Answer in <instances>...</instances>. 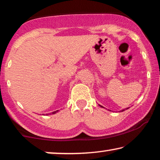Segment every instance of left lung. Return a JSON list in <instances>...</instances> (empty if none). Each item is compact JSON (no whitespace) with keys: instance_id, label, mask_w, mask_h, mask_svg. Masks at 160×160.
Listing matches in <instances>:
<instances>
[{"instance_id":"1","label":"left lung","mask_w":160,"mask_h":160,"mask_svg":"<svg viewBox=\"0 0 160 160\" xmlns=\"http://www.w3.org/2000/svg\"><path fill=\"white\" fill-rule=\"evenodd\" d=\"M99 106H100V107H101V108H104V107H102V106H101V105H99ZM127 109H128V108H126V110H127ZM126 110H122V111Z\"/></svg>"}]
</instances>
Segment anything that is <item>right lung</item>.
<instances>
[{"label": "right lung", "instance_id": "right-lung-1", "mask_svg": "<svg viewBox=\"0 0 160 160\" xmlns=\"http://www.w3.org/2000/svg\"><path fill=\"white\" fill-rule=\"evenodd\" d=\"M58 112V110H56V111H54V112H52L51 113H50V115H52V114H55V113ZM47 115H48V114H47Z\"/></svg>", "mask_w": 160, "mask_h": 160}]
</instances>
